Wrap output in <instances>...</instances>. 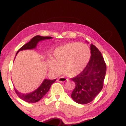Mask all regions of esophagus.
Instances as JSON below:
<instances>
[{
    "label": "esophagus",
    "mask_w": 126,
    "mask_h": 126,
    "mask_svg": "<svg viewBox=\"0 0 126 126\" xmlns=\"http://www.w3.org/2000/svg\"><path fill=\"white\" fill-rule=\"evenodd\" d=\"M66 80H67V79H66V78H64V77H60V78H59L58 79H57V81L59 82H62V83L65 82L66 81Z\"/></svg>",
    "instance_id": "obj_1"
}]
</instances>
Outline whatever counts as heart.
Segmentation results:
<instances>
[{
  "label": "heart",
  "mask_w": 126,
  "mask_h": 126,
  "mask_svg": "<svg viewBox=\"0 0 126 126\" xmlns=\"http://www.w3.org/2000/svg\"><path fill=\"white\" fill-rule=\"evenodd\" d=\"M91 56L90 48L88 46L78 42L69 43L54 50V60L48 59L47 65L54 73H60L62 69L64 75L73 78L84 70Z\"/></svg>",
  "instance_id": "b5f03b06"
}]
</instances>
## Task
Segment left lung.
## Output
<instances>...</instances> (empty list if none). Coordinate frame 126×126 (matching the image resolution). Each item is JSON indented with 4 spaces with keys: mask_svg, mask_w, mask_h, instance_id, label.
I'll use <instances>...</instances> for the list:
<instances>
[{
    "mask_svg": "<svg viewBox=\"0 0 126 126\" xmlns=\"http://www.w3.org/2000/svg\"><path fill=\"white\" fill-rule=\"evenodd\" d=\"M90 48L91 56L87 66L80 74L72 79L76 86L71 97L80 104L89 103L99 94L106 74V64L101 53L94 45L91 44Z\"/></svg>",
    "mask_w": 126,
    "mask_h": 126,
    "instance_id": "left-lung-1",
    "label": "left lung"
}]
</instances>
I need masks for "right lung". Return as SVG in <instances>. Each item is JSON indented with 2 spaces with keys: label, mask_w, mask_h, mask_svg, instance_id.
I'll return each mask as SVG.
<instances>
[{
  "label": "right lung",
  "mask_w": 126,
  "mask_h": 126,
  "mask_svg": "<svg viewBox=\"0 0 126 126\" xmlns=\"http://www.w3.org/2000/svg\"><path fill=\"white\" fill-rule=\"evenodd\" d=\"M51 37H42L40 35H37L33 37L27 43V44L21 47L18 51H17L16 56L20 51L25 50H33L37 47V44H38L39 42L41 41H44L46 40H49V39H52ZM16 57V56H15ZM56 79H53V80H50V79H44L43 82L38 88L34 90L32 92H30L28 94H24L19 92L15 89V92L18 96L22 100L25 101V102H29V103H35V102H38L42 99L44 96V95L48 92V91L51 87V85L56 81Z\"/></svg>",
  "instance_id": "add662e5"
}]
</instances>
